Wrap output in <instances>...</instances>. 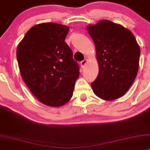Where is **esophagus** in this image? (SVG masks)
I'll return each mask as SVG.
<instances>
[{"instance_id":"obj_1","label":"esophagus","mask_w":150,"mask_h":150,"mask_svg":"<svg viewBox=\"0 0 150 150\" xmlns=\"http://www.w3.org/2000/svg\"><path fill=\"white\" fill-rule=\"evenodd\" d=\"M87 62H88L87 59H83L82 62H81V66L82 68H83V67H85V65H86V63H87Z\"/></svg>"}]
</instances>
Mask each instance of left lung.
<instances>
[{"mask_svg":"<svg viewBox=\"0 0 150 150\" xmlns=\"http://www.w3.org/2000/svg\"><path fill=\"white\" fill-rule=\"evenodd\" d=\"M94 41L99 74L91 88L104 100H114L125 94L139 69V46L129 30L108 20L88 25Z\"/></svg>","mask_w":150,"mask_h":150,"instance_id":"left-lung-1","label":"left lung"}]
</instances>
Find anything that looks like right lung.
<instances>
[{
  "instance_id": "add662e5",
  "label": "right lung",
  "mask_w": 150,
  "mask_h": 150,
  "mask_svg": "<svg viewBox=\"0 0 150 150\" xmlns=\"http://www.w3.org/2000/svg\"><path fill=\"white\" fill-rule=\"evenodd\" d=\"M69 27L54 23L34 25L17 48L22 78L31 93L43 104L61 107L70 100L79 66L65 42Z\"/></svg>"
}]
</instances>
